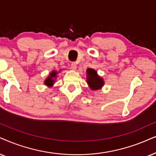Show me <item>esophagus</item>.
Listing matches in <instances>:
<instances>
[{
  "label": "esophagus",
  "instance_id": "esophagus-1",
  "mask_svg": "<svg viewBox=\"0 0 156 156\" xmlns=\"http://www.w3.org/2000/svg\"><path fill=\"white\" fill-rule=\"evenodd\" d=\"M70 68H71L73 70H76V68H77V65H76V62H73V63L70 65Z\"/></svg>",
  "mask_w": 156,
  "mask_h": 156
}]
</instances>
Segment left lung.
<instances>
[{"label":"left lung","instance_id":"obj_1","mask_svg":"<svg viewBox=\"0 0 156 156\" xmlns=\"http://www.w3.org/2000/svg\"><path fill=\"white\" fill-rule=\"evenodd\" d=\"M86 82L88 87L93 90H100L104 85L103 78L98 76L97 72L93 68H88L86 70Z\"/></svg>","mask_w":156,"mask_h":156}]
</instances>
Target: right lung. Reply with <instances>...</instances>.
<instances>
[{
    "mask_svg": "<svg viewBox=\"0 0 156 156\" xmlns=\"http://www.w3.org/2000/svg\"><path fill=\"white\" fill-rule=\"evenodd\" d=\"M60 71V70H59V72ZM58 72L56 71V70H52V71H51L50 73H49V76H47L46 79L44 80V84L45 86H47V87L49 88L52 87L53 85H54L55 83V80H56L57 77H58Z\"/></svg>",
    "mask_w": 156,
    "mask_h": 156,
    "instance_id": "right-lung-1",
    "label": "right lung"
}]
</instances>
